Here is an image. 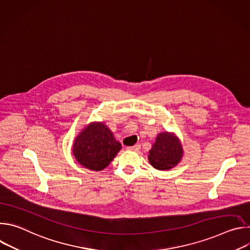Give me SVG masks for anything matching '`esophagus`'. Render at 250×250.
I'll list each match as a JSON object with an SVG mask.
<instances>
[{"mask_svg": "<svg viewBox=\"0 0 250 250\" xmlns=\"http://www.w3.org/2000/svg\"><path fill=\"white\" fill-rule=\"evenodd\" d=\"M126 149L129 150V151H138L140 149V146L139 145H135L133 146H127Z\"/></svg>", "mask_w": 250, "mask_h": 250, "instance_id": "1", "label": "esophagus"}]
</instances>
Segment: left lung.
<instances>
[{"label": "left lung", "instance_id": "left-lung-1", "mask_svg": "<svg viewBox=\"0 0 250 250\" xmlns=\"http://www.w3.org/2000/svg\"><path fill=\"white\" fill-rule=\"evenodd\" d=\"M183 156L181 142L174 133L161 132L149 150L148 160L158 170H169L180 162Z\"/></svg>", "mask_w": 250, "mask_h": 250}]
</instances>
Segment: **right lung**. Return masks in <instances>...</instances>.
<instances>
[{
  "mask_svg": "<svg viewBox=\"0 0 250 250\" xmlns=\"http://www.w3.org/2000/svg\"><path fill=\"white\" fill-rule=\"evenodd\" d=\"M122 145L103 123L90 124L76 137L73 154L85 168L101 171L108 166L121 150Z\"/></svg>",
  "mask_w": 250,
  "mask_h": 250,
  "instance_id": "obj_1",
  "label": "right lung"
}]
</instances>
